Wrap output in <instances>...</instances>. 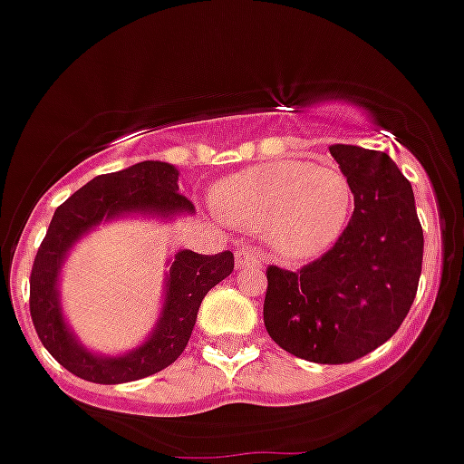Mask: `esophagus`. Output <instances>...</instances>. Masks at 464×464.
Returning <instances> with one entry per match:
<instances>
[{"mask_svg":"<svg viewBox=\"0 0 464 464\" xmlns=\"http://www.w3.org/2000/svg\"><path fill=\"white\" fill-rule=\"evenodd\" d=\"M236 266L237 268H245V271H249V268H252V271H259L261 268V259H259V255H256L255 249H237L236 252Z\"/></svg>","mask_w":464,"mask_h":464,"instance_id":"obj_1","label":"esophagus"}]
</instances>
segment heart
I'll return each mask as SVG.
<instances>
[{"label":"heart","instance_id":"heart-1","mask_svg":"<svg viewBox=\"0 0 464 464\" xmlns=\"http://www.w3.org/2000/svg\"><path fill=\"white\" fill-rule=\"evenodd\" d=\"M221 217L249 233H266L277 256L324 255L348 228L354 188L341 168L285 159L227 177L215 188Z\"/></svg>","mask_w":464,"mask_h":464}]
</instances>
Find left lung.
I'll use <instances>...</instances> for the list:
<instances>
[{"label": "left lung", "instance_id": "1", "mask_svg": "<svg viewBox=\"0 0 464 464\" xmlns=\"http://www.w3.org/2000/svg\"><path fill=\"white\" fill-rule=\"evenodd\" d=\"M354 188L338 243L301 271L268 266L264 324L282 350L348 364L401 327L422 271V227L411 182L382 151L332 144Z\"/></svg>", "mask_w": 464, "mask_h": 464}]
</instances>
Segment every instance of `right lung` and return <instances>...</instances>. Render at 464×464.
<instances>
[{
	"instance_id": "obj_1",
	"label": "right lung",
	"mask_w": 464,
	"mask_h": 464,
	"mask_svg": "<svg viewBox=\"0 0 464 464\" xmlns=\"http://www.w3.org/2000/svg\"><path fill=\"white\" fill-rule=\"evenodd\" d=\"M179 170L160 160H142L126 170L100 175L55 209L30 276V315L44 348L83 381L116 385L163 372L184 353L205 294L233 271V252L215 256L177 252L165 277V299L156 329L140 348L121 357H102L83 348L63 317L58 276L72 245L102 221L123 215H172L193 212V203L179 193Z\"/></svg>"
}]
</instances>
